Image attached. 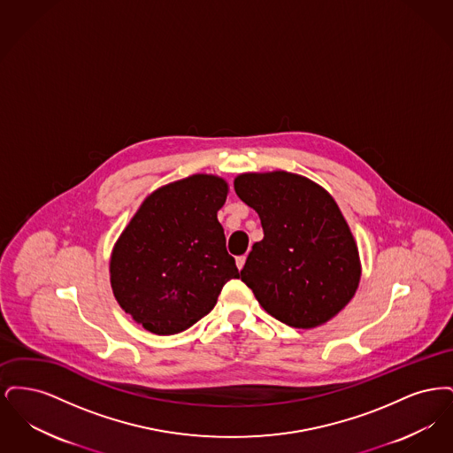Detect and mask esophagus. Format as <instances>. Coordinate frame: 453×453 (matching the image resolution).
Returning a JSON list of instances; mask_svg holds the SVG:
<instances>
[{
    "label": "esophagus",
    "instance_id": "obj_1",
    "mask_svg": "<svg viewBox=\"0 0 453 453\" xmlns=\"http://www.w3.org/2000/svg\"><path fill=\"white\" fill-rule=\"evenodd\" d=\"M244 263H246V257H237L236 258V266L239 270H242V266H244Z\"/></svg>",
    "mask_w": 453,
    "mask_h": 453
}]
</instances>
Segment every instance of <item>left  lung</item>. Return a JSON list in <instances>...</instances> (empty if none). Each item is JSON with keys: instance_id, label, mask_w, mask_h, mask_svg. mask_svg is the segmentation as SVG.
Segmentation results:
<instances>
[{"instance_id": "8db88e82", "label": "left lung", "mask_w": 453, "mask_h": 453, "mask_svg": "<svg viewBox=\"0 0 453 453\" xmlns=\"http://www.w3.org/2000/svg\"><path fill=\"white\" fill-rule=\"evenodd\" d=\"M234 190L258 212L265 234L241 270L259 305L299 329L333 319L362 277L357 241L334 198L316 181L281 170L237 174Z\"/></svg>"}]
</instances>
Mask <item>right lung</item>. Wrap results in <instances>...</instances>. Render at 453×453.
<instances>
[{
    "instance_id": "add662e5",
    "label": "right lung",
    "mask_w": 453,
    "mask_h": 453,
    "mask_svg": "<svg viewBox=\"0 0 453 453\" xmlns=\"http://www.w3.org/2000/svg\"><path fill=\"white\" fill-rule=\"evenodd\" d=\"M229 185L196 173L159 187L141 203L111 250L110 285L119 305L154 334H176L239 279L217 212Z\"/></svg>"
}]
</instances>
